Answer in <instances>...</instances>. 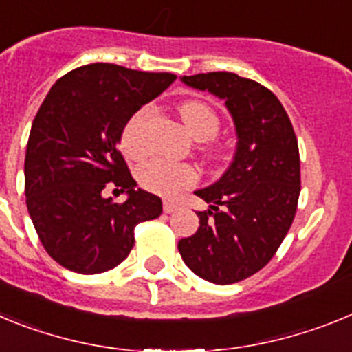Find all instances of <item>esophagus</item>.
I'll list each match as a JSON object with an SVG mask.
<instances>
[{
    "label": "esophagus",
    "mask_w": 352,
    "mask_h": 352,
    "mask_svg": "<svg viewBox=\"0 0 352 352\" xmlns=\"http://www.w3.org/2000/svg\"><path fill=\"white\" fill-rule=\"evenodd\" d=\"M176 210H178V204L173 203V201H164V211L166 213H174Z\"/></svg>",
    "instance_id": "obj_1"
}]
</instances>
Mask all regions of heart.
I'll return each instance as SVG.
<instances>
[{
	"instance_id": "1",
	"label": "heart",
	"mask_w": 352,
	"mask_h": 352,
	"mask_svg": "<svg viewBox=\"0 0 352 352\" xmlns=\"http://www.w3.org/2000/svg\"><path fill=\"white\" fill-rule=\"evenodd\" d=\"M179 114L185 121L188 132L197 141H208L214 138L220 129V118L214 109L204 102L188 100L179 105ZM153 116V109L146 105L133 113L121 132V149L130 158H141L148 151L146 130ZM210 153H217V148H210ZM142 188L166 197H174L179 192L194 185L199 179L197 167L186 162H167L155 158L142 164L138 173Z\"/></svg>"
}]
</instances>
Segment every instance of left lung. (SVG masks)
<instances>
[{
    "mask_svg": "<svg viewBox=\"0 0 352 352\" xmlns=\"http://www.w3.org/2000/svg\"><path fill=\"white\" fill-rule=\"evenodd\" d=\"M182 80L226 102L238 146L222 178L195 192L210 210L199 211V229L178 250L204 280L234 284L263 270L291 229L301 190L296 133L280 100L256 80L232 72Z\"/></svg>",
    "mask_w": 352,
    "mask_h": 352,
    "instance_id": "left-lung-1",
    "label": "left lung"
}]
</instances>
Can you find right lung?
Here are the masks:
<instances>
[{
    "mask_svg": "<svg viewBox=\"0 0 352 352\" xmlns=\"http://www.w3.org/2000/svg\"><path fill=\"white\" fill-rule=\"evenodd\" d=\"M167 72L91 63L65 74L40 105L24 160L26 206L43 248L70 272L116 268L133 247V229L160 217L157 195L135 188L118 149L133 113L174 82ZM116 186L125 204L103 197Z\"/></svg>",
    "mask_w": 352,
    "mask_h": 352,
    "instance_id": "1",
    "label": "right lung"
}]
</instances>
